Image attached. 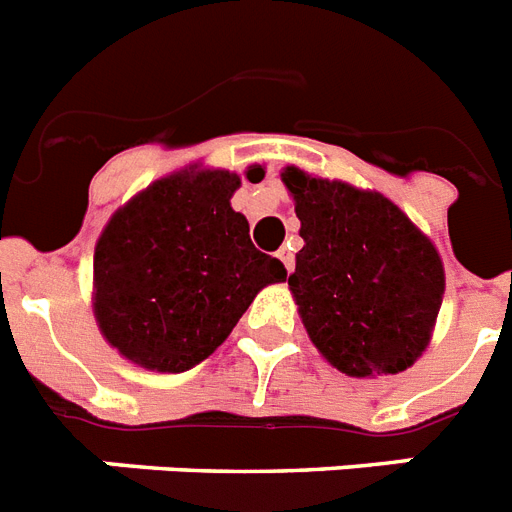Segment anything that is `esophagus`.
<instances>
[{"mask_svg": "<svg viewBox=\"0 0 512 512\" xmlns=\"http://www.w3.org/2000/svg\"><path fill=\"white\" fill-rule=\"evenodd\" d=\"M278 260H281V263H284V268L289 270V273H292V270H294V252H292V247H281V249H278Z\"/></svg>", "mask_w": 512, "mask_h": 512, "instance_id": "1", "label": "esophagus"}]
</instances>
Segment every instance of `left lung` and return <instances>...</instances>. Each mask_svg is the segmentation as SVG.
Segmentation results:
<instances>
[{
  "instance_id": "left-lung-1",
  "label": "left lung",
  "mask_w": 512,
  "mask_h": 512,
  "mask_svg": "<svg viewBox=\"0 0 512 512\" xmlns=\"http://www.w3.org/2000/svg\"><path fill=\"white\" fill-rule=\"evenodd\" d=\"M299 236L289 289L315 350L352 378L402 373L426 352L444 297L439 249L381 191L281 170Z\"/></svg>"
}]
</instances>
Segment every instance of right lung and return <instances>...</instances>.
Returning a JSON list of instances; mask_svg holds the SVG:
<instances>
[{
    "label": "right lung",
    "instance_id": "obj_1",
    "mask_svg": "<svg viewBox=\"0 0 512 512\" xmlns=\"http://www.w3.org/2000/svg\"><path fill=\"white\" fill-rule=\"evenodd\" d=\"M249 181L265 170L249 165ZM242 176L189 165L118 207L94 247V318L110 347L157 373H184L226 342L252 299L286 281L231 207Z\"/></svg>",
    "mask_w": 512,
    "mask_h": 512
}]
</instances>
